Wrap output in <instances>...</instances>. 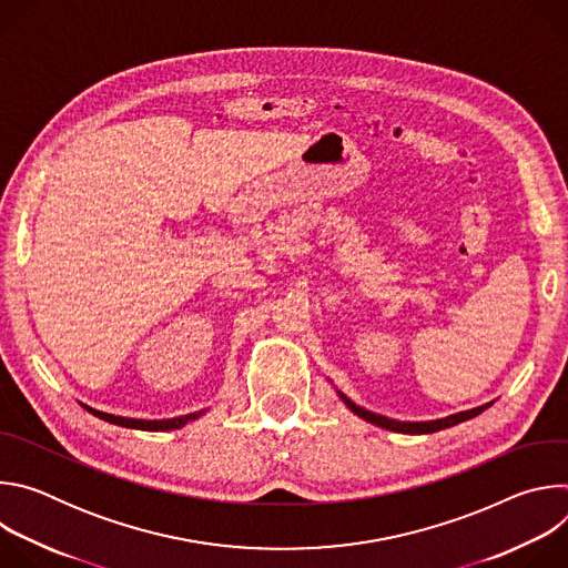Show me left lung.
<instances>
[{"label": "left lung", "instance_id": "1", "mask_svg": "<svg viewBox=\"0 0 568 568\" xmlns=\"http://www.w3.org/2000/svg\"><path fill=\"white\" fill-rule=\"evenodd\" d=\"M337 395L344 399V404H346V407H348L355 416L364 418L366 423L377 425V427L388 429V432H395V434H412V436H416V434H434V432H440V429L454 427V425H458V423H465V420H469V418H474V416L483 414L485 409L493 407V404H495V399H493V402H488V404H480V407H474V409H467V412H458V414H452V416H445V418H438V420L407 423V420L386 418V416H379V414H373V412H368V409L359 407V404H355V402H353L346 393H342L339 388H337Z\"/></svg>", "mask_w": 568, "mask_h": 568}]
</instances>
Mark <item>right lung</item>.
I'll use <instances>...</instances> for the list:
<instances>
[{
	"label": "right lung",
	"instance_id": "add662e5",
	"mask_svg": "<svg viewBox=\"0 0 568 568\" xmlns=\"http://www.w3.org/2000/svg\"><path fill=\"white\" fill-rule=\"evenodd\" d=\"M83 407L105 420V423H112V425H119V427H125V429H141V432H173V429H182L184 425L197 420L200 416H204L209 409H202V412H195V414H186V416H178V418H166V420H143V418H125V416H114V414H105V412H99V409H92L88 407V404H83Z\"/></svg>",
	"mask_w": 568,
	"mask_h": 568
}]
</instances>
